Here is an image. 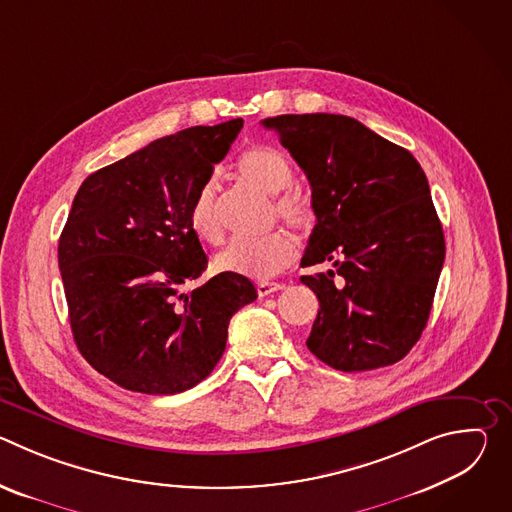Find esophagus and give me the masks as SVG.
<instances>
[{"instance_id":"34e87169","label":"esophagus","mask_w":512,"mask_h":512,"mask_svg":"<svg viewBox=\"0 0 512 512\" xmlns=\"http://www.w3.org/2000/svg\"><path fill=\"white\" fill-rule=\"evenodd\" d=\"M283 287H285L283 283L261 281V283H257V294H259L261 298H265V296H269V294H275V291H279V289H283Z\"/></svg>"}]
</instances>
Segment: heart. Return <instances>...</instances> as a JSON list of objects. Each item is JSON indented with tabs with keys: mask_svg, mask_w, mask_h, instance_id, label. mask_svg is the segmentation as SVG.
I'll use <instances>...</instances> for the list:
<instances>
[{
	"mask_svg": "<svg viewBox=\"0 0 512 512\" xmlns=\"http://www.w3.org/2000/svg\"><path fill=\"white\" fill-rule=\"evenodd\" d=\"M237 178L273 198L275 214L283 223L298 231H306L314 223V206L302 192H283L294 180L289 160L269 145H257L247 150L235 166ZM190 229L194 235L210 245L223 239V221L218 210L216 186L212 182L204 184L192 200L190 206ZM296 257V243L285 231H273L259 239H237L229 243L214 257V267L218 271L237 273L249 279L265 281L283 271Z\"/></svg>",
	"mask_w": 512,
	"mask_h": 512,
	"instance_id": "b5f03b06",
	"label": "heart"
}]
</instances>
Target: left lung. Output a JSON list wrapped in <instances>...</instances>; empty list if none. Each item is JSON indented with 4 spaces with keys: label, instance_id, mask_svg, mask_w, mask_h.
Masks as SVG:
<instances>
[{
    "label": "left lung",
    "instance_id": "left-lung-1",
    "mask_svg": "<svg viewBox=\"0 0 512 512\" xmlns=\"http://www.w3.org/2000/svg\"><path fill=\"white\" fill-rule=\"evenodd\" d=\"M304 170L316 227L302 275L318 296L310 352L344 373L401 360L419 340L440 279L446 241L419 162L346 115L261 121Z\"/></svg>",
    "mask_w": 512,
    "mask_h": 512
}]
</instances>
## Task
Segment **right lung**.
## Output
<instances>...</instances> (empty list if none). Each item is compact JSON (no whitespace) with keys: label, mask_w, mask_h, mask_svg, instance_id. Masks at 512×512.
<instances>
[{"label":"right lung","mask_w":512,"mask_h":512,"mask_svg":"<svg viewBox=\"0 0 512 512\" xmlns=\"http://www.w3.org/2000/svg\"><path fill=\"white\" fill-rule=\"evenodd\" d=\"M243 119L190 127L91 174L58 241L72 336L95 371L123 389L176 395L204 381L227 346L253 283L206 269L190 206L237 139Z\"/></svg>","instance_id":"right-lung-1"}]
</instances>
